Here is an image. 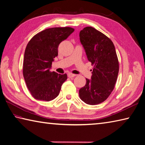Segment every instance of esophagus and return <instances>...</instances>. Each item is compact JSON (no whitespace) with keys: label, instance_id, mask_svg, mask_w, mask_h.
<instances>
[{"label":"esophagus","instance_id":"1","mask_svg":"<svg viewBox=\"0 0 145 145\" xmlns=\"http://www.w3.org/2000/svg\"><path fill=\"white\" fill-rule=\"evenodd\" d=\"M76 76L75 74H73V73H68V76H69V78L74 77V76Z\"/></svg>","mask_w":145,"mask_h":145}]
</instances>
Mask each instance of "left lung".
I'll return each mask as SVG.
<instances>
[{
  "label": "left lung",
  "instance_id": "8db88e82",
  "mask_svg": "<svg viewBox=\"0 0 145 145\" xmlns=\"http://www.w3.org/2000/svg\"><path fill=\"white\" fill-rule=\"evenodd\" d=\"M80 41L88 60L93 65L91 79L79 90L82 101L96 105L106 101L114 89L119 72V62L112 41L92 27L80 31Z\"/></svg>",
  "mask_w": 145,
  "mask_h": 145
}]
</instances>
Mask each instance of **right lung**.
<instances>
[{
  "label": "right lung",
  "instance_id": "add662e5",
  "mask_svg": "<svg viewBox=\"0 0 145 145\" xmlns=\"http://www.w3.org/2000/svg\"><path fill=\"white\" fill-rule=\"evenodd\" d=\"M74 29L52 27L33 36L25 48L23 76L34 98L50 101L58 95L67 74L50 72L54 58L58 56L59 43L67 39Z\"/></svg>",
  "mask_w": 145,
  "mask_h": 145
}]
</instances>
